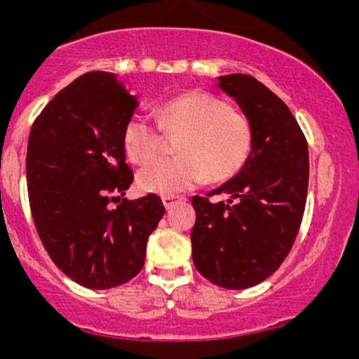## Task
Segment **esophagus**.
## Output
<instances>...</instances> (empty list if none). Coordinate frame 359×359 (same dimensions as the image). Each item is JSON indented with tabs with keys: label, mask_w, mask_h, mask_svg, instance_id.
Segmentation results:
<instances>
[{
	"label": "esophagus",
	"mask_w": 359,
	"mask_h": 359,
	"mask_svg": "<svg viewBox=\"0 0 359 359\" xmlns=\"http://www.w3.org/2000/svg\"><path fill=\"white\" fill-rule=\"evenodd\" d=\"M179 200H182V198H179V196H163L161 198V201H163V205H165V208H170V206H172L173 203L179 201Z\"/></svg>",
	"instance_id": "1"
}]
</instances>
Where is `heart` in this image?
<instances>
[{"instance_id":"obj_1","label":"heart","mask_w":359,"mask_h":359,"mask_svg":"<svg viewBox=\"0 0 359 359\" xmlns=\"http://www.w3.org/2000/svg\"><path fill=\"white\" fill-rule=\"evenodd\" d=\"M165 132L177 133L175 158H156L163 146L158 125L142 116L128 119L123 130V151L133 165H144L137 186L144 193L173 196L191 189L203 179L224 182L248 161L253 147V126L241 112L212 93H182L158 111Z\"/></svg>"}]
</instances>
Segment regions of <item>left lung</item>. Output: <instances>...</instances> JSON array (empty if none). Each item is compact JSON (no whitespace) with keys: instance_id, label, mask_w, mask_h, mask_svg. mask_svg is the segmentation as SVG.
<instances>
[{"instance_id":"1","label":"left lung","mask_w":359,"mask_h":359,"mask_svg":"<svg viewBox=\"0 0 359 359\" xmlns=\"http://www.w3.org/2000/svg\"><path fill=\"white\" fill-rule=\"evenodd\" d=\"M253 126L243 168L206 196H194L193 262L201 276L229 290L269 278L290 253L302 222L309 184L307 142L287 104L248 74L219 76Z\"/></svg>"}]
</instances>
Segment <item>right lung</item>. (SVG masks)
Wrapping results in <instances>:
<instances>
[{"mask_svg": "<svg viewBox=\"0 0 359 359\" xmlns=\"http://www.w3.org/2000/svg\"><path fill=\"white\" fill-rule=\"evenodd\" d=\"M137 106L116 74L86 72L46 104L29 133L25 173L36 231L55 266L92 290L140 273L147 238L165 213L156 194L123 200L133 182L123 130Z\"/></svg>", "mask_w": 359, "mask_h": 359, "instance_id": "add662e5", "label": "right lung"}]
</instances>
